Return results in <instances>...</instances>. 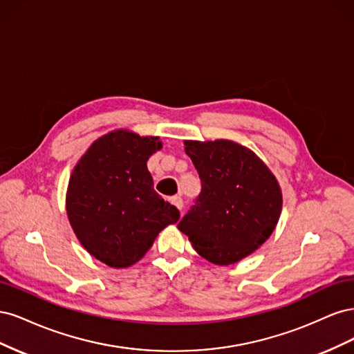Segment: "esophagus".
Masks as SVG:
<instances>
[{"label":"esophagus","instance_id":"1","mask_svg":"<svg viewBox=\"0 0 354 354\" xmlns=\"http://www.w3.org/2000/svg\"><path fill=\"white\" fill-rule=\"evenodd\" d=\"M171 203H173V205H176L180 211L183 209V199H181L180 196H173V198H171Z\"/></svg>","mask_w":354,"mask_h":354}]
</instances>
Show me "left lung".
Here are the masks:
<instances>
[{"label": "left lung", "instance_id": "obj_1", "mask_svg": "<svg viewBox=\"0 0 354 354\" xmlns=\"http://www.w3.org/2000/svg\"><path fill=\"white\" fill-rule=\"evenodd\" d=\"M185 151L202 189L177 227L209 263H238L273 233L282 212L281 186L251 149L233 140H185Z\"/></svg>", "mask_w": 354, "mask_h": 354}]
</instances>
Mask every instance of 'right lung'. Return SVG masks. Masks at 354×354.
I'll return each instance as SVG.
<instances>
[{
    "mask_svg": "<svg viewBox=\"0 0 354 354\" xmlns=\"http://www.w3.org/2000/svg\"><path fill=\"white\" fill-rule=\"evenodd\" d=\"M159 149V137L120 128L94 140L71 174L66 214L72 230L88 254L113 269L142 260L159 232L180 218L153 190L147 169V159Z\"/></svg>",
    "mask_w": 354,
    "mask_h": 354,
    "instance_id": "right-lung-1",
    "label": "right lung"
}]
</instances>
